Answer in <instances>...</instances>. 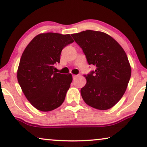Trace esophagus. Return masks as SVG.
<instances>
[{"mask_svg":"<svg viewBox=\"0 0 147 147\" xmlns=\"http://www.w3.org/2000/svg\"><path fill=\"white\" fill-rule=\"evenodd\" d=\"M76 77H77V76H76V75H73V79H74V80H75V79L76 78Z\"/></svg>","mask_w":147,"mask_h":147,"instance_id":"34e87169","label":"esophagus"}]
</instances>
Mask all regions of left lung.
I'll list each match as a JSON object with an SVG mask.
<instances>
[{"instance_id":"1","label":"left lung","mask_w":147,"mask_h":147,"mask_svg":"<svg viewBox=\"0 0 147 147\" xmlns=\"http://www.w3.org/2000/svg\"><path fill=\"white\" fill-rule=\"evenodd\" d=\"M71 36L89 64L96 67L85 76L87 83L81 89L83 99L95 109H110L124 95L130 80L131 68L126 53L115 40L102 32L88 30Z\"/></svg>"}]
</instances>
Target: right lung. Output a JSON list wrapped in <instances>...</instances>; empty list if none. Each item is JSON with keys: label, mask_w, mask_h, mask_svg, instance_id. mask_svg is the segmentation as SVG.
<instances>
[{"label": "right lung", "mask_w": 147, "mask_h": 147, "mask_svg": "<svg viewBox=\"0 0 147 147\" xmlns=\"http://www.w3.org/2000/svg\"><path fill=\"white\" fill-rule=\"evenodd\" d=\"M73 42L69 34H40L22 53L17 78L26 99L36 109L50 111L64 101L72 76L57 73L54 65L59 63L63 48Z\"/></svg>", "instance_id": "add662e5"}]
</instances>
